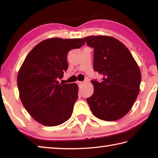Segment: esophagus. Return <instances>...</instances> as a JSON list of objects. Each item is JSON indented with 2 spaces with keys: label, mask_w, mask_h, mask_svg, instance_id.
I'll return each instance as SVG.
<instances>
[{
  "label": "esophagus",
  "mask_w": 158,
  "mask_h": 158,
  "mask_svg": "<svg viewBox=\"0 0 158 158\" xmlns=\"http://www.w3.org/2000/svg\"><path fill=\"white\" fill-rule=\"evenodd\" d=\"M77 84H78L79 85H81L84 84V82H83V81H77Z\"/></svg>",
  "instance_id": "1"
}]
</instances>
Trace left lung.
Wrapping results in <instances>:
<instances>
[{
    "instance_id": "obj_1",
    "label": "left lung",
    "mask_w": 158,
    "mask_h": 158,
    "mask_svg": "<svg viewBox=\"0 0 158 158\" xmlns=\"http://www.w3.org/2000/svg\"><path fill=\"white\" fill-rule=\"evenodd\" d=\"M94 49L93 68L102 76V81L92 80L93 94L86 101L95 117L114 121L125 116L139 93L140 69L132 53L118 40L111 36L84 37Z\"/></svg>"
}]
</instances>
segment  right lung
Here are the masks:
<instances>
[{"instance_id":"add662e5","label":"right lung","mask_w":158,"mask_h":158,"mask_svg":"<svg viewBox=\"0 0 158 158\" xmlns=\"http://www.w3.org/2000/svg\"><path fill=\"white\" fill-rule=\"evenodd\" d=\"M84 44L82 38L44 40L29 52L21 65L17 75L21 101L40 124L56 126L71 117L78 99V85L61 84L58 80L68 68L69 51Z\"/></svg>"}]
</instances>
